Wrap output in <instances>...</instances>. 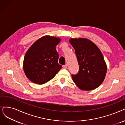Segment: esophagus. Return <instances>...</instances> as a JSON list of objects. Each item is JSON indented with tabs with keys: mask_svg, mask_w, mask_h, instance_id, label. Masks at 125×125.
<instances>
[{
	"mask_svg": "<svg viewBox=\"0 0 125 125\" xmlns=\"http://www.w3.org/2000/svg\"><path fill=\"white\" fill-rule=\"evenodd\" d=\"M63 68L64 69H66L67 68V64H64V65H63Z\"/></svg>",
	"mask_w": 125,
	"mask_h": 125,
	"instance_id": "1",
	"label": "esophagus"
}]
</instances>
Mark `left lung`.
<instances>
[{
  "mask_svg": "<svg viewBox=\"0 0 125 125\" xmlns=\"http://www.w3.org/2000/svg\"><path fill=\"white\" fill-rule=\"evenodd\" d=\"M70 42L75 50L79 65L78 73L72 78L83 90H92L98 87L105 78L107 66L100 50L86 38H71Z\"/></svg>",
  "mask_w": 125,
  "mask_h": 125,
  "instance_id": "obj_1",
  "label": "left lung"
}]
</instances>
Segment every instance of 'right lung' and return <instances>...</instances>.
I'll use <instances>...</instances> for the list:
<instances>
[{"label": "right lung", "mask_w": 125, "mask_h": 125, "mask_svg": "<svg viewBox=\"0 0 125 125\" xmlns=\"http://www.w3.org/2000/svg\"><path fill=\"white\" fill-rule=\"evenodd\" d=\"M61 39L43 36L35 42L24 57L23 68L27 77L32 82L42 84L50 81L61 70L56 46Z\"/></svg>", "instance_id": "1"}]
</instances>
